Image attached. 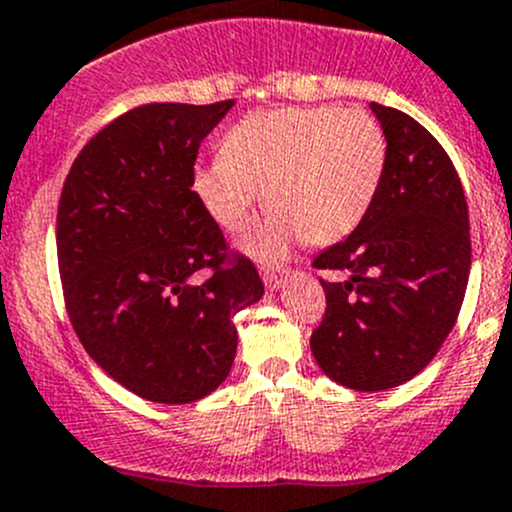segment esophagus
Returning <instances> with one entry per match:
<instances>
[{
	"label": "esophagus",
	"mask_w": 512,
	"mask_h": 512,
	"mask_svg": "<svg viewBox=\"0 0 512 512\" xmlns=\"http://www.w3.org/2000/svg\"><path fill=\"white\" fill-rule=\"evenodd\" d=\"M286 273V268H278V266H261V276L263 283H266L268 291H276L281 286V278Z\"/></svg>",
	"instance_id": "34e87169"
}]
</instances>
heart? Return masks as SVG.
I'll list each match as a JSON object with an SVG mask.
<instances>
[{
    "mask_svg": "<svg viewBox=\"0 0 512 512\" xmlns=\"http://www.w3.org/2000/svg\"><path fill=\"white\" fill-rule=\"evenodd\" d=\"M386 164V134L368 111L283 106L236 121L224 156L196 166L194 189L226 231L244 229L268 191L273 214L244 249L276 261L301 236L331 244L351 234L376 201Z\"/></svg>",
    "mask_w": 512,
    "mask_h": 512,
    "instance_id": "b5f03b06",
    "label": "heart"
}]
</instances>
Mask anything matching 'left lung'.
<instances>
[{"instance_id":"8db88e82","label":"left lung","mask_w":512,"mask_h":512,"mask_svg":"<svg viewBox=\"0 0 512 512\" xmlns=\"http://www.w3.org/2000/svg\"><path fill=\"white\" fill-rule=\"evenodd\" d=\"M388 141L376 201L348 239L313 268L326 313L311 351L328 378L353 391H386L423 371L448 338L470 273L468 204L453 161L426 126L373 101Z\"/></svg>"}]
</instances>
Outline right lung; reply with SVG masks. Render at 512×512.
Masks as SVG:
<instances>
[{
  "label": "right lung",
  "mask_w": 512,
  "mask_h": 512,
  "mask_svg": "<svg viewBox=\"0 0 512 512\" xmlns=\"http://www.w3.org/2000/svg\"><path fill=\"white\" fill-rule=\"evenodd\" d=\"M234 99L141 104L86 141L59 196L64 306L96 366L154 403H191L229 376L234 316L263 296L196 194L201 141ZM204 270L207 276L198 278Z\"/></svg>",
  "instance_id": "add662e5"
}]
</instances>
